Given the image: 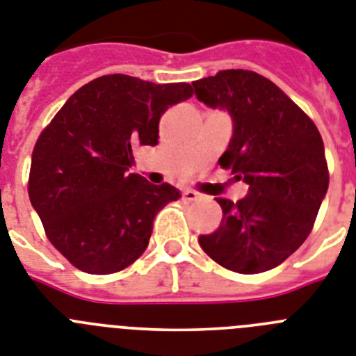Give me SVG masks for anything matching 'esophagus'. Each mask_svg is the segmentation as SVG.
<instances>
[{"instance_id":"1","label":"esophagus","mask_w":356,"mask_h":356,"mask_svg":"<svg viewBox=\"0 0 356 356\" xmlns=\"http://www.w3.org/2000/svg\"><path fill=\"white\" fill-rule=\"evenodd\" d=\"M199 193L195 192V190H190V188H186V190H184L183 192V199L184 201H197V199H199Z\"/></svg>"}]
</instances>
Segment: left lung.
Listing matches in <instances>:
<instances>
[{"instance_id": "1", "label": "left lung", "mask_w": 356, "mask_h": 356, "mask_svg": "<svg viewBox=\"0 0 356 356\" xmlns=\"http://www.w3.org/2000/svg\"><path fill=\"white\" fill-rule=\"evenodd\" d=\"M197 99L228 110L234 137L219 164L250 186L217 197L222 222L199 244L226 270L253 275L282 264L312 234L330 172L315 122L268 77L220 70L192 83Z\"/></svg>"}]
</instances>
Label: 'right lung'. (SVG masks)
Listing matches in <instances>:
<instances>
[{
    "mask_svg": "<svg viewBox=\"0 0 356 356\" xmlns=\"http://www.w3.org/2000/svg\"><path fill=\"white\" fill-rule=\"evenodd\" d=\"M192 94L188 83L101 76L72 94L38 137L29 197L49 241L77 270L118 273L143 255L154 217L179 190L130 173L134 150L157 145L161 115Z\"/></svg>",
    "mask_w": 356,
    "mask_h": 356,
    "instance_id": "right-lung-1",
    "label": "right lung"
}]
</instances>
